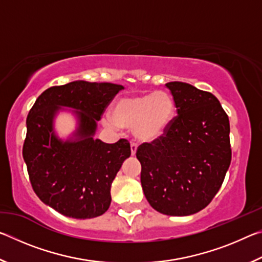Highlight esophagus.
Segmentation results:
<instances>
[{
    "mask_svg": "<svg viewBox=\"0 0 262 262\" xmlns=\"http://www.w3.org/2000/svg\"><path fill=\"white\" fill-rule=\"evenodd\" d=\"M136 150H137V144L134 143V142H132L130 143V151H132V156H134L136 154Z\"/></svg>",
    "mask_w": 262,
    "mask_h": 262,
    "instance_id": "34e87169",
    "label": "esophagus"
}]
</instances>
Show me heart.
<instances>
[{
    "label": "heart",
    "instance_id": "1",
    "mask_svg": "<svg viewBox=\"0 0 262 262\" xmlns=\"http://www.w3.org/2000/svg\"><path fill=\"white\" fill-rule=\"evenodd\" d=\"M174 100L167 92L125 97L115 101L112 119H104L111 128H133L139 141L154 142L164 135L174 117Z\"/></svg>",
    "mask_w": 262,
    "mask_h": 262
}]
</instances>
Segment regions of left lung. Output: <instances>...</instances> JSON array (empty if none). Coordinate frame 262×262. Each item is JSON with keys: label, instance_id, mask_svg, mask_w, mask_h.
Segmentation results:
<instances>
[{"label": "left lung", "instance_id": "8db88e82", "mask_svg": "<svg viewBox=\"0 0 262 262\" xmlns=\"http://www.w3.org/2000/svg\"><path fill=\"white\" fill-rule=\"evenodd\" d=\"M178 115L166 132L137 148L141 184L155 210L188 216L219 192L231 163L229 118L210 92L184 82L165 84Z\"/></svg>", "mask_w": 262, "mask_h": 262}]
</instances>
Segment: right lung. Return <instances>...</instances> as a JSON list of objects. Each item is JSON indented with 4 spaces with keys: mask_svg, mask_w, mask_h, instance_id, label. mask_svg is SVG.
<instances>
[{
    "mask_svg": "<svg viewBox=\"0 0 262 262\" xmlns=\"http://www.w3.org/2000/svg\"><path fill=\"white\" fill-rule=\"evenodd\" d=\"M122 85L74 81L52 86L35 100L26 119L23 158L38 198L60 214L77 220L103 215L111 205V186L130 144L95 139L97 122ZM61 110L72 113L78 127L63 140L54 122Z\"/></svg>",
    "mask_w": 262,
    "mask_h": 262,
    "instance_id": "add662e5",
    "label": "right lung"
}]
</instances>
